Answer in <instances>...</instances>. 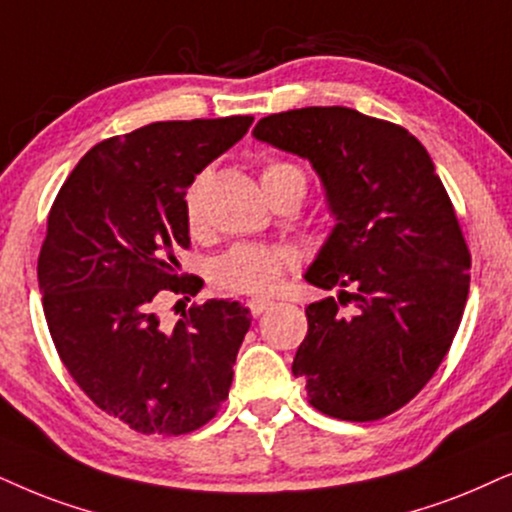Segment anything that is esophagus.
I'll return each mask as SVG.
<instances>
[{"mask_svg":"<svg viewBox=\"0 0 512 512\" xmlns=\"http://www.w3.org/2000/svg\"><path fill=\"white\" fill-rule=\"evenodd\" d=\"M248 307H250L252 316H262L271 307V302L269 300H257V297H255V300H248Z\"/></svg>","mask_w":512,"mask_h":512,"instance_id":"34e87169","label":"esophagus"}]
</instances>
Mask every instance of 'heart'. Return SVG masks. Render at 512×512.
Wrapping results in <instances>:
<instances>
[{"label":"heart","instance_id":"heart-1","mask_svg":"<svg viewBox=\"0 0 512 512\" xmlns=\"http://www.w3.org/2000/svg\"><path fill=\"white\" fill-rule=\"evenodd\" d=\"M288 177L304 179V174L300 167L286 163V160H269L262 167L264 189ZM203 184L205 177H196L184 193V217L193 231L198 229L200 219H203ZM290 267H293V252L283 245L238 243L215 262L212 283L224 293L267 297L278 290Z\"/></svg>","mask_w":512,"mask_h":512}]
</instances>
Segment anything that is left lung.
Wrapping results in <instances>:
<instances>
[{
	"mask_svg": "<svg viewBox=\"0 0 512 512\" xmlns=\"http://www.w3.org/2000/svg\"><path fill=\"white\" fill-rule=\"evenodd\" d=\"M252 134L319 172L338 224L304 278L352 288L309 304L293 375L326 416H390L430 383L461 326L470 250L454 203L425 146L394 122L309 106L267 115Z\"/></svg>",
	"mask_w": 512,
	"mask_h": 512,
	"instance_id": "1",
	"label": "left lung"
}]
</instances>
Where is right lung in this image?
<instances>
[{
  "instance_id": "1",
  "label": "right lung",
  "mask_w": 512,
  "mask_h": 512,
  "mask_svg": "<svg viewBox=\"0 0 512 512\" xmlns=\"http://www.w3.org/2000/svg\"><path fill=\"white\" fill-rule=\"evenodd\" d=\"M252 115L167 120L89 148L47 217L37 278L58 357L89 399L141 435L203 428L229 397L250 328L241 302H193L174 328L165 297L203 286L179 274L191 248L184 193Z\"/></svg>"
}]
</instances>
